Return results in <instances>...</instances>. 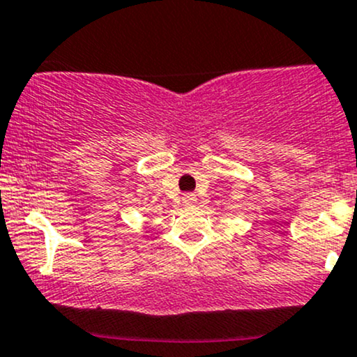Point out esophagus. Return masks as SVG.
<instances>
[{
    "label": "esophagus",
    "mask_w": 357,
    "mask_h": 357,
    "mask_svg": "<svg viewBox=\"0 0 357 357\" xmlns=\"http://www.w3.org/2000/svg\"><path fill=\"white\" fill-rule=\"evenodd\" d=\"M182 203L183 206H194L197 203V197L194 196V194H185V196L182 197Z\"/></svg>",
    "instance_id": "esophagus-1"
}]
</instances>
